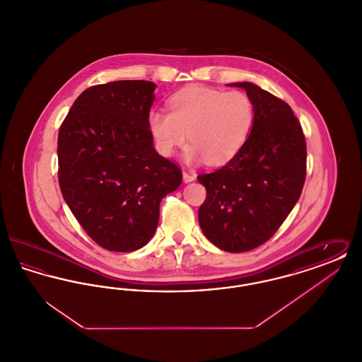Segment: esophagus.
I'll use <instances>...</instances> for the list:
<instances>
[{
    "label": "esophagus",
    "mask_w": 362,
    "mask_h": 362,
    "mask_svg": "<svg viewBox=\"0 0 362 362\" xmlns=\"http://www.w3.org/2000/svg\"><path fill=\"white\" fill-rule=\"evenodd\" d=\"M195 179V175L194 173H187V171H183V180L186 182V183H189V182H192Z\"/></svg>",
    "instance_id": "34e87169"
}]
</instances>
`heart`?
<instances>
[{"mask_svg": "<svg viewBox=\"0 0 362 362\" xmlns=\"http://www.w3.org/2000/svg\"><path fill=\"white\" fill-rule=\"evenodd\" d=\"M170 112L153 111L149 126L158 151L173 156L189 136V161L209 165L232 160L245 145L255 122V107L241 90L189 86L170 99Z\"/></svg>", "mask_w": 362, "mask_h": 362, "instance_id": "b5f03b06", "label": "heart"}]
</instances>
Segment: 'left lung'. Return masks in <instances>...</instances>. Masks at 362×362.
I'll return each instance as SVG.
<instances>
[{
  "instance_id": "left-lung-1",
  "label": "left lung",
  "mask_w": 362,
  "mask_h": 362,
  "mask_svg": "<svg viewBox=\"0 0 362 362\" xmlns=\"http://www.w3.org/2000/svg\"><path fill=\"white\" fill-rule=\"evenodd\" d=\"M245 89L255 122L240 152L223 168L197 176L206 189L198 220L226 252H245L269 240L298 201L307 175V144L292 108L252 83Z\"/></svg>"
}]
</instances>
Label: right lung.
<instances>
[{
    "instance_id": "obj_1",
    "label": "right lung",
    "mask_w": 362,
    "mask_h": 362,
    "mask_svg": "<svg viewBox=\"0 0 362 362\" xmlns=\"http://www.w3.org/2000/svg\"><path fill=\"white\" fill-rule=\"evenodd\" d=\"M156 84L112 81L86 89L58 133V182L86 235L130 252L155 235L161 199L182 183L180 168L153 148L149 111Z\"/></svg>"
}]
</instances>
